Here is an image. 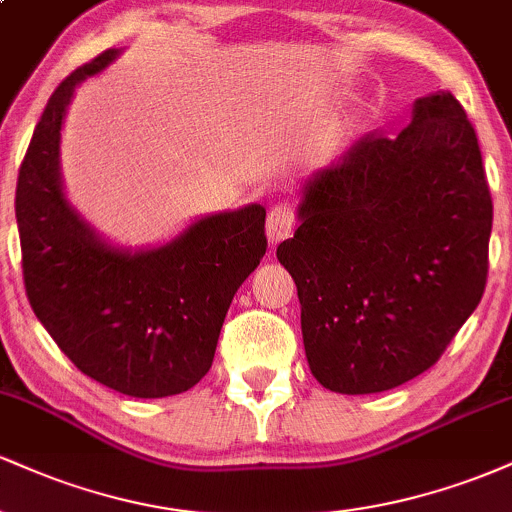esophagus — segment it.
I'll list each match as a JSON object with an SVG mask.
<instances>
[{
  "mask_svg": "<svg viewBox=\"0 0 512 512\" xmlns=\"http://www.w3.org/2000/svg\"><path fill=\"white\" fill-rule=\"evenodd\" d=\"M293 231V211L291 207H286V204H274L272 209H269V216H267V238L269 243L276 245L281 243L284 238H289Z\"/></svg>",
  "mask_w": 512,
  "mask_h": 512,
  "instance_id": "1",
  "label": "esophagus"
}]
</instances>
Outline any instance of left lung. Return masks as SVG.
Listing matches in <instances>:
<instances>
[{
	"label": "left lung",
	"instance_id": "1",
	"mask_svg": "<svg viewBox=\"0 0 512 512\" xmlns=\"http://www.w3.org/2000/svg\"><path fill=\"white\" fill-rule=\"evenodd\" d=\"M276 248L296 281L310 373L339 395L409 383L481 301L493 204L472 122L450 91L397 137L361 139L298 187Z\"/></svg>",
	"mask_w": 512,
	"mask_h": 512
}]
</instances>
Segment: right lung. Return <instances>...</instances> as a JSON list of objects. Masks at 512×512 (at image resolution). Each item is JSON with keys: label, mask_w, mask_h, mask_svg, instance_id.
Listing matches in <instances>:
<instances>
[{"label": "right lung", "mask_w": 512, "mask_h": 512, "mask_svg": "<svg viewBox=\"0 0 512 512\" xmlns=\"http://www.w3.org/2000/svg\"><path fill=\"white\" fill-rule=\"evenodd\" d=\"M122 50L64 79L45 105L16 185L23 281L35 317L81 373L139 399L180 395L209 373L233 296L267 252L262 204L197 216L158 245L113 243L69 202L62 127L76 86Z\"/></svg>", "instance_id": "1"}]
</instances>
